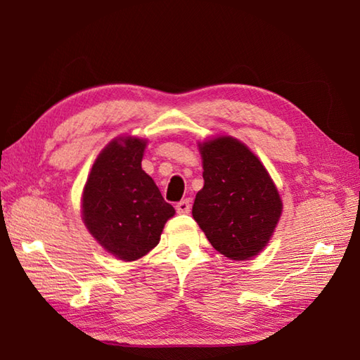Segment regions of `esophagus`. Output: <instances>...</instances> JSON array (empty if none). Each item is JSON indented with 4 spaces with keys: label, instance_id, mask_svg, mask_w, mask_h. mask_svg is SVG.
Segmentation results:
<instances>
[{
    "label": "esophagus",
    "instance_id": "34e87169",
    "mask_svg": "<svg viewBox=\"0 0 360 360\" xmlns=\"http://www.w3.org/2000/svg\"><path fill=\"white\" fill-rule=\"evenodd\" d=\"M176 211L179 214H188V211H191V200L179 201L178 205H176Z\"/></svg>",
    "mask_w": 360,
    "mask_h": 360
}]
</instances>
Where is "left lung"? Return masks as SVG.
Segmentation results:
<instances>
[{"mask_svg": "<svg viewBox=\"0 0 360 360\" xmlns=\"http://www.w3.org/2000/svg\"><path fill=\"white\" fill-rule=\"evenodd\" d=\"M205 186L192 215L211 245L244 261L263 252L282 215L283 202L261 160L230 135L198 143Z\"/></svg>", "mask_w": 360, "mask_h": 360, "instance_id": "1", "label": "left lung"}]
</instances>
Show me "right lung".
Instances as JSON below:
<instances>
[{"label": "right lung", "instance_id": "add662e5", "mask_svg": "<svg viewBox=\"0 0 360 360\" xmlns=\"http://www.w3.org/2000/svg\"><path fill=\"white\" fill-rule=\"evenodd\" d=\"M148 140L116 136L97 155L82 195V219L97 243L122 261L145 257L159 244L174 207L143 172Z\"/></svg>", "mask_w": 360, "mask_h": 360}]
</instances>
